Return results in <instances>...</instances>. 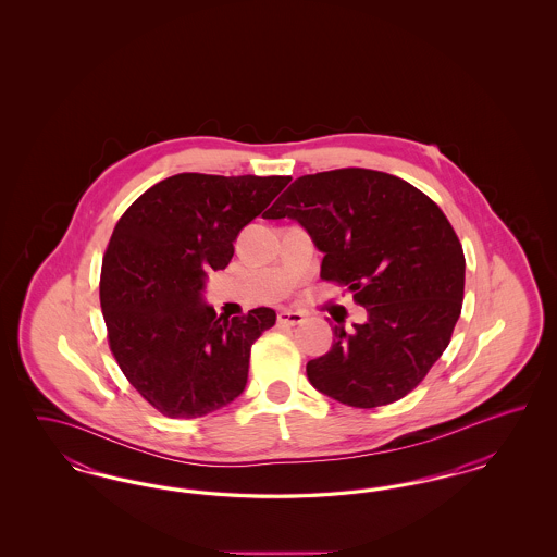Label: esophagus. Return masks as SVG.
Wrapping results in <instances>:
<instances>
[{
    "label": "esophagus",
    "mask_w": 557,
    "mask_h": 557,
    "mask_svg": "<svg viewBox=\"0 0 557 557\" xmlns=\"http://www.w3.org/2000/svg\"><path fill=\"white\" fill-rule=\"evenodd\" d=\"M305 321V315L300 311H292V309H282L277 313V323L282 325H300Z\"/></svg>",
    "instance_id": "1"
}]
</instances>
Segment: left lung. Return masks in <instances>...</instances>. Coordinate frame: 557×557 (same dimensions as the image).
Segmentation results:
<instances>
[{
    "instance_id": "8db88e82",
    "label": "left lung",
    "mask_w": 557,
    "mask_h": 557,
    "mask_svg": "<svg viewBox=\"0 0 557 557\" xmlns=\"http://www.w3.org/2000/svg\"><path fill=\"white\" fill-rule=\"evenodd\" d=\"M296 221L323 252L321 277L352 292L368 319L334 325L307 363L319 393L371 409L411 393L447 348L466 259L445 212L405 180L370 169L302 175L265 219Z\"/></svg>"
}]
</instances>
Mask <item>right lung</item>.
<instances>
[{"label":"right lung","mask_w":557,"mask_h":557,"mask_svg":"<svg viewBox=\"0 0 557 557\" xmlns=\"http://www.w3.org/2000/svg\"><path fill=\"white\" fill-rule=\"evenodd\" d=\"M290 177L180 173L146 189L119 219L102 261L108 341L133 388L160 413L191 420L244 393L250 346L275 323L259 307L216 318L209 271L230 265L239 232Z\"/></svg>","instance_id":"1"}]
</instances>
